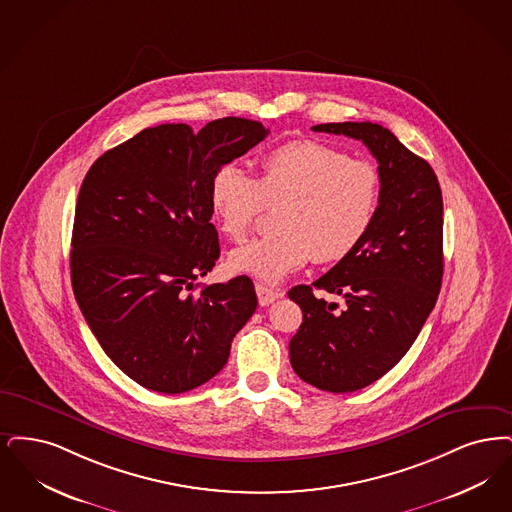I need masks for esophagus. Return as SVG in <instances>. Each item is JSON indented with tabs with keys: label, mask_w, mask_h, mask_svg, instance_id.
Returning a JSON list of instances; mask_svg holds the SVG:
<instances>
[{
	"label": "esophagus",
	"mask_w": 512,
	"mask_h": 512,
	"mask_svg": "<svg viewBox=\"0 0 512 512\" xmlns=\"http://www.w3.org/2000/svg\"><path fill=\"white\" fill-rule=\"evenodd\" d=\"M256 294H258V302H260V306H269V304H273L277 298H281V292L277 289H271V287H266V285H256Z\"/></svg>",
	"instance_id": "obj_1"
}]
</instances>
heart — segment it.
Segmentation results:
<instances>
[{"label":"heart","instance_id":"heart-1","mask_svg":"<svg viewBox=\"0 0 512 512\" xmlns=\"http://www.w3.org/2000/svg\"><path fill=\"white\" fill-rule=\"evenodd\" d=\"M377 168L317 139H292L260 160L254 179L223 164L210 183V206L223 235L245 239L266 206H277L275 233L233 250L227 267L279 283L312 258L319 264L350 256L377 216Z\"/></svg>","mask_w":512,"mask_h":512}]
</instances>
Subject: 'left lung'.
<instances>
[{
    "label": "left lung",
    "instance_id": "left-lung-1",
    "mask_svg": "<svg viewBox=\"0 0 512 512\" xmlns=\"http://www.w3.org/2000/svg\"><path fill=\"white\" fill-rule=\"evenodd\" d=\"M313 132L359 139L377 158V216L356 250L312 285L289 290L304 313L290 365L319 390L356 392L407 354L434 310L444 275V200L432 166L373 122H336ZM325 289L345 304L314 294Z\"/></svg>",
    "mask_w": 512,
    "mask_h": 512
}]
</instances>
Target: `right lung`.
Returning a JSON list of instances; mask_svg holds the SVG:
<instances>
[{"label":"right lung","instance_id":"right-lung-1","mask_svg":"<svg viewBox=\"0 0 512 512\" xmlns=\"http://www.w3.org/2000/svg\"><path fill=\"white\" fill-rule=\"evenodd\" d=\"M264 124L220 118L147 128L99 156L76 202L70 281L114 365L143 388L181 394L218 375L256 312L239 275L197 289L220 258L210 183L266 139Z\"/></svg>","mask_w":512,"mask_h":512}]
</instances>
